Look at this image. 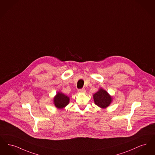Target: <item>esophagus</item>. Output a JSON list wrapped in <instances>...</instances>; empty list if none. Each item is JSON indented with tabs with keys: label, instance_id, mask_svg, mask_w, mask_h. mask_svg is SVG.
I'll return each mask as SVG.
<instances>
[{
	"label": "esophagus",
	"instance_id": "1",
	"mask_svg": "<svg viewBox=\"0 0 155 155\" xmlns=\"http://www.w3.org/2000/svg\"><path fill=\"white\" fill-rule=\"evenodd\" d=\"M78 92H79V93H85L86 90L84 88H82L78 90Z\"/></svg>",
	"mask_w": 155,
	"mask_h": 155
}]
</instances>
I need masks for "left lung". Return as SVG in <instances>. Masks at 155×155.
<instances>
[{"label": "left lung", "instance_id": "1", "mask_svg": "<svg viewBox=\"0 0 155 155\" xmlns=\"http://www.w3.org/2000/svg\"><path fill=\"white\" fill-rule=\"evenodd\" d=\"M93 97L95 104L100 108H107L112 102L111 97L105 90L102 88L94 94Z\"/></svg>", "mask_w": 155, "mask_h": 155}]
</instances>
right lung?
Listing matches in <instances>:
<instances>
[{
    "label": "right lung",
    "mask_w": 155,
    "mask_h": 155,
    "mask_svg": "<svg viewBox=\"0 0 155 155\" xmlns=\"http://www.w3.org/2000/svg\"><path fill=\"white\" fill-rule=\"evenodd\" d=\"M69 97L61 93H58L54 97V104L57 108L59 109H62L66 107L69 104Z\"/></svg>",
    "instance_id": "add662e5"
}]
</instances>
